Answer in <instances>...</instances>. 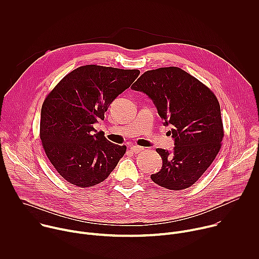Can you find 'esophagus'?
I'll list each match as a JSON object with an SVG mask.
<instances>
[{
    "mask_svg": "<svg viewBox=\"0 0 259 259\" xmlns=\"http://www.w3.org/2000/svg\"><path fill=\"white\" fill-rule=\"evenodd\" d=\"M130 150H131V152L134 153V154H139V153H141V152L143 151V147L138 146V145H134V146L131 147Z\"/></svg>",
    "mask_w": 259,
    "mask_h": 259,
    "instance_id": "obj_1",
    "label": "esophagus"
}]
</instances>
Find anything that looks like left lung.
I'll list each match as a JSON object with an SVG mask.
<instances>
[{
    "instance_id": "obj_1",
    "label": "left lung",
    "mask_w": 259,
    "mask_h": 259,
    "mask_svg": "<svg viewBox=\"0 0 259 259\" xmlns=\"http://www.w3.org/2000/svg\"><path fill=\"white\" fill-rule=\"evenodd\" d=\"M131 88L149 95L164 124L173 127L175 147L172 153L156 150L163 166L152 180L172 191L192 187L215 160L225 136L217 97L176 66L147 70Z\"/></svg>"
}]
</instances>
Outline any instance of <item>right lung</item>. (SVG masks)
<instances>
[{
	"instance_id": "add662e5",
	"label": "right lung",
	"mask_w": 259,
	"mask_h": 259,
	"mask_svg": "<svg viewBox=\"0 0 259 259\" xmlns=\"http://www.w3.org/2000/svg\"><path fill=\"white\" fill-rule=\"evenodd\" d=\"M138 69L89 64L73 69L49 92L41 110L40 138L58 174L78 188L108 177L126 153L93 124L104 119L109 104L139 76Z\"/></svg>"
}]
</instances>
